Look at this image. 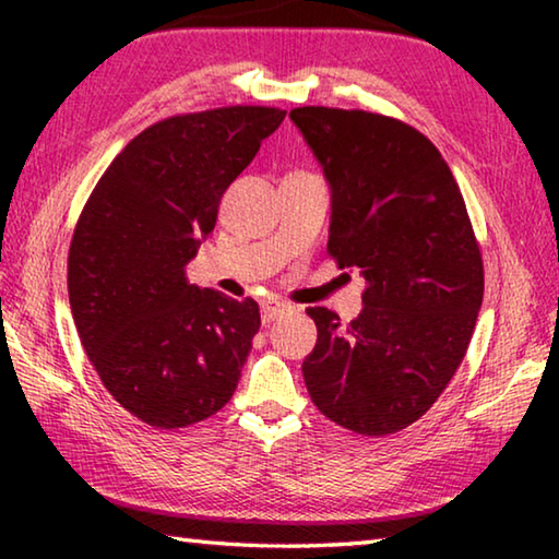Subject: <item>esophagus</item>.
Masks as SVG:
<instances>
[{
	"mask_svg": "<svg viewBox=\"0 0 559 559\" xmlns=\"http://www.w3.org/2000/svg\"><path fill=\"white\" fill-rule=\"evenodd\" d=\"M288 310H293V306L286 300H266L261 308V320L263 323H271V320H276L278 316L288 313Z\"/></svg>",
	"mask_w": 559,
	"mask_h": 559,
	"instance_id": "obj_1",
	"label": "esophagus"
}]
</instances>
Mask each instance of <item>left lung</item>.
I'll list each match as a JSON object with an SVG mask.
<instances>
[{"instance_id":"obj_1","label":"left lung","mask_w":559,"mask_h":559,"mask_svg":"<svg viewBox=\"0 0 559 559\" xmlns=\"http://www.w3.org/2000/svg\"><path fill=\"white\" fill-rule=\"evenodd\" d=\"M330 185L328 253L367 281L347 328L308 308L318 343L302 362L313 404L365 437L431 409L466 355L484 261L461 189L429 138L367 110H290Z\"/></svg>"}]
</instances>
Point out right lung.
Returning <instances> with one entry per match:
<instances>
[{
  "label": "right lung",
  "mask_w": 559,
  "mask_h": 559,
  "mask_svg": "<svg viewBox=\"0 0 559 559\" xmlns=\"http://www.w3.org/2000/svg\"><path fill=\"white\" fill-rule=\"evenodd\" d=\"M286 110L231 106L159 120L98 179L69 251L75 330L116 402L155 429L222 409L259 333L257 300L187 281L219 202Z\"/></svg>",
  "instance_id": "right-lung-1"
}]
</instances>
